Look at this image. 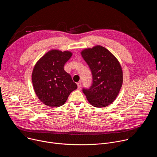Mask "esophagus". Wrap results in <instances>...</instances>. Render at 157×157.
Segmentation results:
<instances>
[{
  "label": "esophagus",
  "mask_w": 157,
  "mask_h": 157,
  "mask_svg": "<svg viewBox=\"0 0 157 157\" xmlns=\"http://www.w3.org/2000/svg\"><path fill=\"white\" fill-rule=\"evenodd\" d=\"M77 86H78V87L79 89L81 88V81L78 82L77 83Z\"/></svg>",
  "instance_id": "34e87169"
}]
</instances>
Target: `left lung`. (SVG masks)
<instances>
[{
  "instance_id": "left-lung-1",
  "label": "left lung",
  "mask_w": 157,
  "mask_h": 157,
  "mask_svg": "<svg viewBox=\"0 0 157 157\" xmlns=\"http://www.w3.org/2000/svg\"><path fill=\"white\" fill-rule=\"evenodd\" d=\"M81 55L92 73V84L82 89L87 99L94 107H103L117 98L122 85L123 75L116 58L102 46L85 49Z\"/></svg>"
}]
</instances>
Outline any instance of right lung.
I'll use <instances>...</instances> for the list:
<instances>
[{
  "label": "right lung",
  "instance_id": "right-lung-1",
  "mask_svg": "<svg viewBox=\"0 0 157 157\" xmlns=\"http://www.w3.org/2000/svg\"><path fill=\"white\" fill-rule=\"evenodd\" d=\"M70 52L53 50L36 63L32 75L35 92L38 99L49 107L63 105L70 93L77 89L64 66L71 57Z\"/></svg>",
  "mask_w": 157,
  "mask_h": 157
}]
</instances>
